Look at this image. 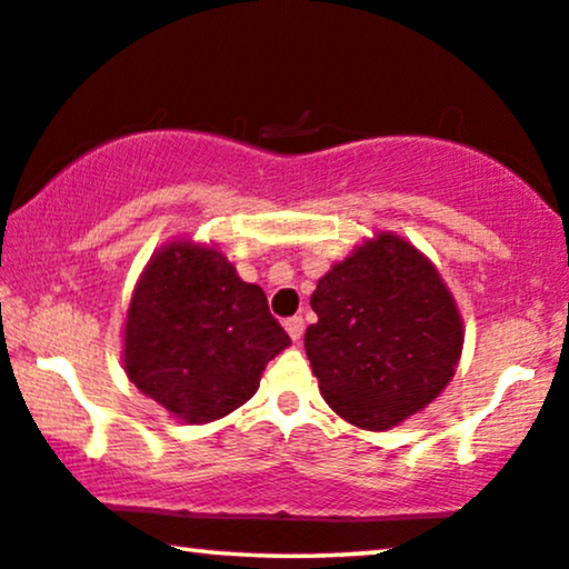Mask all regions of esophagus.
<instances>
[{"label":"esophagus","instance_id":"34e87169","mask_svg":"<svg viewBox=\"0 0 569 569\" xmlns=\"http://www.w3.org/2000/svg\"><path fill=\"white\" fill-rule=\"evenodd\" d=\"M283 328L291 336V340H301V336H305V320H301V317H289V320L283 322Z\"/></svg>","mask_w":569,"mask_h":569}]
</instances>
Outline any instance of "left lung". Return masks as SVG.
I'll list each match as a JSON object with an SVG mask.
<instances>
[{
	"instance_id": "left-lung-1",
	"label": "left lung",
	"mask_w": 569,
	"mask_h": 569,
	"mask_svg": "<svg viewBox=\"0 0 569 569\" xmlns=\"http://www.w3.org/2000/svg\"><path fill=\"white\" fill-rule=\"evenodd\" d=\"M305 336L322 398L356 427L382 431L429 406L456 375L463 320L435 264L380 233L336 262L312 293Z\"/></svg>"
}]
</instances>
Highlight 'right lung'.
Segmentation results:
<instances>
[{"instance_id": "right-lung-1", "label": "right lung", "mask_w": 569, "mask_h": 569, "mask_svg": "<svg viewBox=\"0 0 569 569\" xmlns=\"http://www.w3.org/2000/svg\"><path fill=\"white\" fill-rule=\"evenodd\" d=\"M291 343L264 291L216 247L171 241L150 257L124 322V372L189 423L247 403L262 369Z\"/></svg>"}]
</instances>
